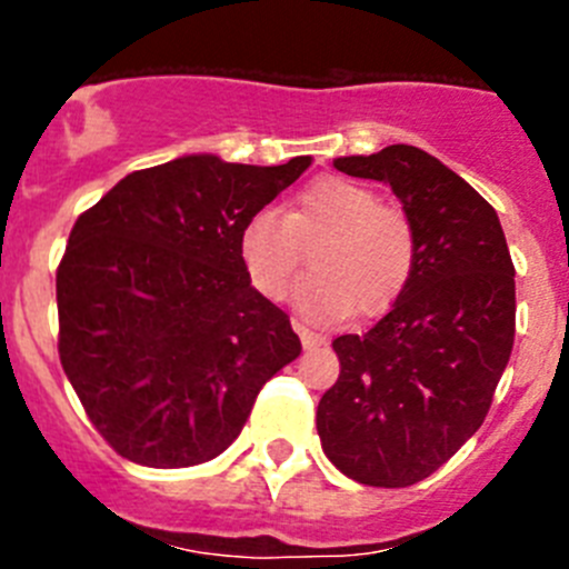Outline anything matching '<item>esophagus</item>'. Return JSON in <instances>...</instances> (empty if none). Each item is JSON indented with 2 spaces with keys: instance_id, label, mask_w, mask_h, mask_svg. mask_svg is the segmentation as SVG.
<instances>
[{
  "instance_id": "esophagus-1",
  "label": "esophagus",
  "mask_w": 569,
  "mask_h": 569,
  "mask_svg": "<svg viewBox=\"0 0 569 569\" xmlns=\"http://www.w3.org/2000/svg\"><path fill=\"white\" fill-rule=\"evenodd\" d=\"M293 328H296V333H299L301 345L308 347V350H316V347L328 345V339H325V336H321V333H313V330L305 328V325H301V321H293Z\"/></svg>"
}]
</instances>
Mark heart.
Instances as JSON below:
<instances>
[{
	"instance_id": "b5f03b06",
	"label": "heart",
	"mask_w": 569,
	"mask_h": 569,
	"mask_svg": "<svg viewBox=\"0 0 569 569\" xmlns=\"http://www.w3.org/2000/svg\"><path fill=\"white\" fill-rule=\"evenodd\" d=\"M316 273L299 290V308L313 319L379 316L401 296L416 264V228L376 190L319 176L293 199L284 219L261 210L239 233V256L253 288L288 299L301 270Z\"/></svg>"
}]
</instances>
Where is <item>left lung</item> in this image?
I'll return each instance as SVG.
<instances>
[{
  "label": "left lung",
  "instance_id": "obj_1",
  "mask_svg": "<svg viewBox=\"0 0 569 569\" xmlns=\"http://www.w3.org/2000/svg\"><path fill=\"white\" fill-rule=\"evenodd\" d=\"M333 164L393 188L416 228V264L385 319L333 341L341 373L316 430L353 481L410 487L490 410L516 336V268L492 204L436 156L390 144Z\"/></svg>",
  "mask_w": 569,
  "mask_h": 569
}]
</instances>
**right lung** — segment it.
Masks as SVG:
<instances>
[{
	"mask_svg": "<svg viewBox=\"0 0 569 569\" xmlns=\"http://www.w3.org/2000/svg\"><path fill=\"white\" fill-rule=\"evenodd\" d=\"M310 162L182 156L133 170L77 219L57 268L59 361L119 456L168 470L216 459L301 353L290 316L250 288L239 233Z\"/></svg>",
	"mask_w": 569,
	"mask_h": 569,
	"instance_id": "right-lung-1",
	"label": "right lung"
}]
</instances>
